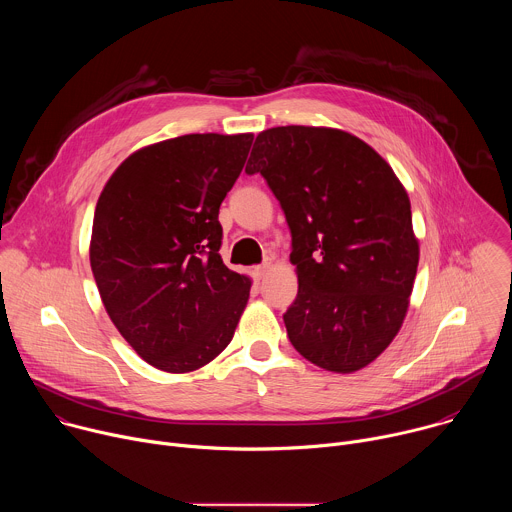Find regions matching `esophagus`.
Here are the masks:
<instances>
[{"instance_id": "34e87169", "label": "esophagus", "mask_w": 512, "mask_h": 512, "mask_svg": "<svg viewBox=\"0 0 512 512\" xmlns=\"http://www.w3.org/2000/svg\"><path fill=\"white\" fill-rule=\"evenodd\" d=\"M267 271H269V263H261V265L253 267V275H255L257 279H261V277H263Z\"/></svg>"}]
</instances>
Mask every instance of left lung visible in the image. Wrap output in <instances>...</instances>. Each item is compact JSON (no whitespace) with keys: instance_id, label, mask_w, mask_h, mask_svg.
<instances>
[{"instance_id":"left-lung-1","label":"left lung","mask_w":512,"mask_h":512,"mask_svg":"<svg viewBox=\"0 0 512 512\" xmlns=\"http://www.w3.org/2000/svg\"><path fill=\"white\" fill-rule=\"evenodd\" d=\"M245 172L265 178L291 231L289 342L332 373L367 367L397 336L419 263L393 168L342 129L285 125L257 135Z\"/></svg>"}]
</instances>
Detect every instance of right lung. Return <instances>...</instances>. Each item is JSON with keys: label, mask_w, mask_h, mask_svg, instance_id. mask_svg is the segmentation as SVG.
<instances>
[{"label": "right lung", "mask_w": 512, "mask_h": 512, "mask_svg": "<svg viewBox=\"0 0 512 512\" xmlns=\"http://www.w3.org/2000/svg\"><path fill=\"white\" fill-rule=\"evenodd\" d=\"M253 133H190L131 154L105 184L93 218L91 269L103 306L152 367L190 373L233 340L251 277L218 249V208Z\"/></svg>", "instance_id": "obj_1"}]
</instances>
